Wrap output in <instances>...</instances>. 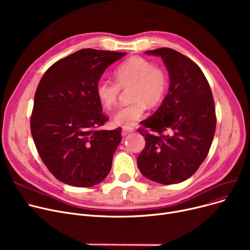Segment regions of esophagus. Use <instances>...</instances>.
Wrapping results in <instances>:
<instances>
[{"label": "esophagus", "instance_id": "1", "mask_svg": "<svg viewBox=\"0 0 250 250\" xmlns=\"http://www.w3.org/2000/svg\"><path fill=\"white\" fill-rule=\"evenodd\" d=\"M135 132V128L132 127V126H125L123 128V136H125L129 133H134Z\"/></svg>", "mask_w": 250, "mask_h": 250}]
</instances>
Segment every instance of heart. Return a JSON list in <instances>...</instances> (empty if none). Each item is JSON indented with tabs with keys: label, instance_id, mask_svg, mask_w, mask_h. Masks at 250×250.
Wrapping results in <instances>:
<instances>
[{
	"label": "heart",
	"instance_id": "obj_1",
	"mask_svg": "<svg viewBox=\"0 0 250 250\" xmlns=\"http://www.w3.org/2000/svg\"><path fill=\"white\" fill-rule=\"evenodd\" d=\"M115 82L100 80L95 93L104 108L109 109L116 104L121 89H129V104L118 109L113 122L121 126L135 125L147 108L159 105L168 90V74L160 65L142 57L129 58L114 70Z\"/></svg>",
	"mask_w": 250,
	"mask_h": 250
}]
</instances>
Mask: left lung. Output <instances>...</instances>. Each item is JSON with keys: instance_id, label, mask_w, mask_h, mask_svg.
Returning <instances> with one entry per match:
<instances>
[{"instance_id": "8db88e82", "label": "left lung", "mask_w": 250, "mask_h": 250, "mask_svg": "<svg viewBox=\"0 0 250 250\" xmlns=\"http://www.w3.org/2000/svg\"><path fill=\"white\" fill-rule=\"evenodd\" d=\"M146 54L161 57L170 85L160 107L141 122L146 146L138 167L150 180L174 185L194 174L211 148L217 122L214 98L201 68L188 57L168 47Z\"/></svg>"}]
</instances>
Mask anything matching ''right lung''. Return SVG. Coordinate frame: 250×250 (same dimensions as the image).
Here are the masks:
<instances>
[{"label": "right lung", "mask_w": 250, "mask_h": 250, "mask_svg": "<svg viewBox=\"0 0 250 250\" xmlns=\"http://www.w3.org/2000/svg\"><path fill=\"white\" fill-rule=\"evenodd\" d=\"M125 54L80 49L52 64L37 86L31 135L44 165L65 185L93 187L110 171L122 128H99L108 117L95 87L106 68Z\"/></svg>", "instance_id": "add662e5"}]
</instances>
